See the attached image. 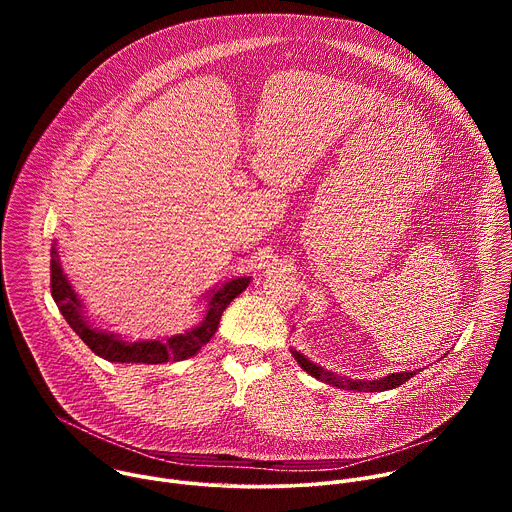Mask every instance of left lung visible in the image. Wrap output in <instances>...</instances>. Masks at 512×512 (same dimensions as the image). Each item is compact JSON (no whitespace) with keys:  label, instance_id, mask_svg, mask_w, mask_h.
Returning a JSON list of instances; mask_svg holds the SVG:
<instances>
[{"label":"left lung","instance_id":"1","mask_svg":"<svg viewBox=\"0 0 512 512\" xmlns=\"http://www.w3.org/2000/svg\"><path fill=\"white\" fill-rule=\"evenodd\" d=\"M291 354L296 356L300 367L310 373L312 377H316L318 381H324L332 387H338V389H344V391H356V393H377V391H387V389H395L399 385H403L405 381H409L417 371H409V373H393V375H387L379 381H362V379H348V377H342V375H336L332 371H326L322 367H318L316 362L308 360L304 354H300L298 350L291 348Z\"/></svg>","mask_w":512,"mask_h":512}]
</instances>
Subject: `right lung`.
<instances>
[{
	"mask_svg": "<svg viewBox=\"0 0 512 512\" xmlns=\"http://www.w3.org/2000/svg\"><path fill=\"white\" fill-rule=\"evenodd\" d=\"M251 277H237L221 287L212 289L206 296V316L204 320L182 334L158 338V340H139L127 342L117 338L115 334H107L103 330L93 328L87 322L83 304L75 289L68 283L66 275L62 273L58 253L52 247L50 251V294L68 322V326L79 334V338L101 358L109 362H139V364H162V362H176L188 356H194L216 332L218 322H221L223 312L227 306L241 294L249 285Z\"/></svg>",
	"mask_w": 512,
	"mask_h": 512,
	"instance_id": "obj_1",
	"label": "right lung"
}]
</instances>
